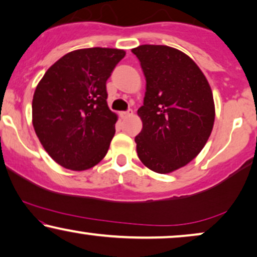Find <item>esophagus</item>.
Wrapping results in <instances>:
<instances>
[{
  "label": "esophagus",
  "mask_w": 257,
  "mask_h": 257,
  "mask_svg": "<svg viewBox=\"0 0 257 257\" xmlns=\"http://www.w3.org/2000/svg\"><path fill=\"white\" fill-rule=\"evenodd\" d=\"M119 115H121L122 118H125V117H128V116L133 115V110L132 109H129V110H126V111H122Z\"/></svg>",
  "instance_id": "1"
}]
</instances>
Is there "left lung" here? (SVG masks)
<instances>
[{
    "mask_svg": "<svg viewBox=\"0 0 257 257\" xmlns=\"http://www.w3.org/2000/svg\"><path fill=\"white\" fill-rule=\"evenodd\" d=\"M146 77L143 128L135 138L139 159L153 172L172 173L198 155L215 119L210 85L196 63L168 46L132 50Z\"/></svg>",
    "mask_w": 257,
    "mask_h": 257,
    "instance_id": "obj_1",
    "label": "left lung"
}]
</instances>
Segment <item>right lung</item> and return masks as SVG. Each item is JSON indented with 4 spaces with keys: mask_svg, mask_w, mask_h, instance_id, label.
Returning a JSON list of instances; mask_svg holds the SVG:
<instances>
[{
    "mask_svg": "<svg viewBox=\"0 0 257 257\" xmlns=\"http://www.w3.org/2000/svg\"><path fill=\"white\" fill-rule=\"evenodd\" d=\"M125 51L88 48L55 62L37 84L33 125L51 159L85 170L107 154L117 116L107 104V80Z\"/></svg>",
    "mask_w": 257,
    "mask_h": 257,
    "instance_id": "right-lung-1",
    "label": "right lung"
}]
</instances>
